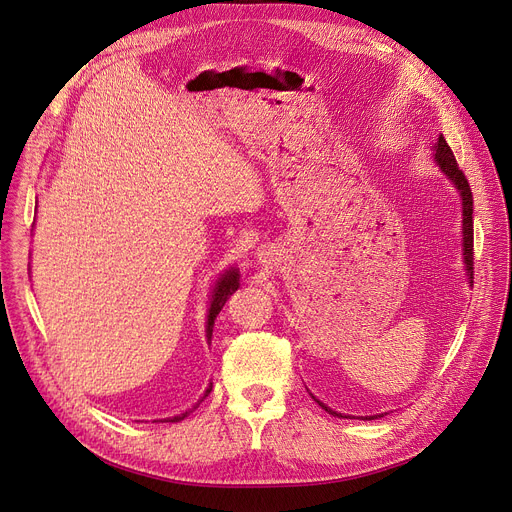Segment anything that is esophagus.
Wrapping results in <instances>:
<instances>
[{
  "instance_id": "1",
  "label": "esophagus",
  "mask_w": 512,
  "mask_h": 512,
  "mask_svg": "<svg viewBox=\"0 0 512 512\" xmlns=\"http://www.w3.org/2000/svg\"><path fill=\"white\" fill-rule=\"evenodd\" d=\"M265 255H270V253H267V251H261V253H259V259H265Z\"/></svg>"
}]
</instances>
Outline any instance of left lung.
Segmentation results:
<instances>
[{
    "instance_id": "8db88e82",
    "label": "left lung",
    "mask_w": 512,
    "mask_h": 512,
    "mask_svg": "<svg viewBox=\"0 0 512 512\" xmlns=\"http://www.w3.org/2000/svg\"><path fill=\"white\" fill-rule=\"evenodd\" d=\"M434 161L438 164V168L452 180V184L456 186V191L461 193V199H463V255H465L463 259H465V267H467L469 284L473 286V195H471V186H469L463 170L459 168V164H456L454 153L448 147V143H446L442 134L438 139V145H434ZM319 407L326 409L334 417H346V415L336 413L330 407H326L324 402H319ZM382 415H373V417H365V419H378Z\"/></svg>"
}]
</instances>
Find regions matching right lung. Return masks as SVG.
<instances>
[{
  "label": "right lung",
  "instance_id": "right-lung-1",
  "mask_svg": "<svg viewBox=\"0 0 512 512\" xmlns=\"http://www.w3.org/2000/svg\"><path fill=\"white\" fill-rule=\"evenodd\" d=\"M238 286H240V280H238V272L236 270H228L218 282H215V288H213V294H211V305H209V313H207V326H205V332H207V340L211 342V334H213V324H215V317H218V313L222 311V307L226 305V301L232 297V292H236L238 290ZM211 392V384H209V388L205 390V396ZM203 396V398H205ZM201 398V400H203ZM199 400V402H201ZM188 413L191 411H186V413H180V415H176V417H168V419H164V421H170V423H176V421H182Z\"/></svg>",
  "mask_w": 512,
  "mask_h": 512
}]
</instances>
